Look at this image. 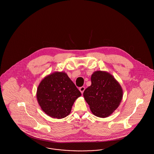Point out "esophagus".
I'll list each match as a JSON object with an SVG mask.
<instances>
[{
  "mask_svg": "<svg viewBox=\"0 0 154 154\" xmlns=\"http://www.w3.org/2000/svg\"><path fill=\"white\" fill-rule=\"evenodd\" d=\"M85 88L84 87H81V88H79V91H81V92L82 93V94H83V92H84V91H85Z\"/></svg>",
  "mask_w": 154,
  "mask_h": 154,
  "instance_id": "34e87169",
  "label": "esophagus"
}]
</instances>
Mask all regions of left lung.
Listing matches in <instances>:
<instances>
[{
	"label": "left lung",
	"instance_id": "left-lung-1",
	"mask_svg": "<svg viewBox=\"0 0 154 154\" xmlns=\"http://www.w3.org/2000/svg\"><path fill=\"white\" fill-rule=\"evenodd\" d=\"M91 85L83 94L92 114L106 118L116 110L123 98V89L119 82L106 71L94 72L91 78Z\"/></svg>",
	"mask_w": 154,
	"mask_h": 154
}]
</instances>
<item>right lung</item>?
<instances>
[{"mask_svg":"<svg viewBox=\"0 0 154 154\" xmlns=\"http://www.w3.org/2000/svg\"><path fill=\"white\" fill-rule=\"evenodd\" d=\"M36 95L42 110L52 118L60 119L70 113L81 93L65 72H55L42 80Z\"/></svg>","mask_w":154,"mask_h":154,"instance_id":"right-lung-1","label":"right lung"}]
</instances>
